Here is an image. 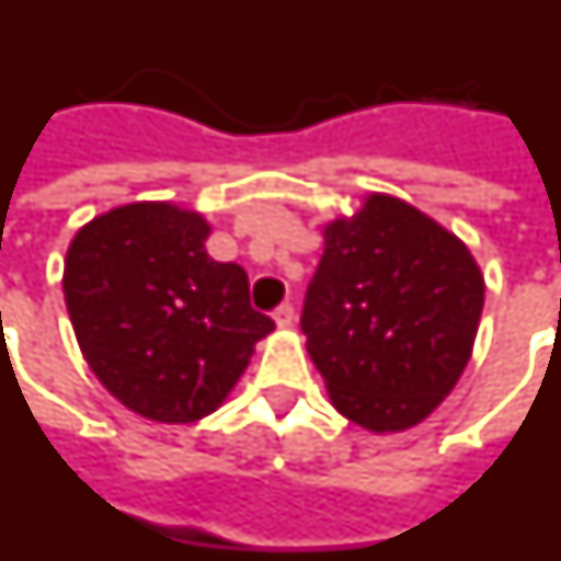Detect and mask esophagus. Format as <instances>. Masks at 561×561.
I'll list each match as a JSON object with an SVG mask.
<instances>
[{
	"label": "esophagus",
	"mask_w": 561,
	"mask_h": 561,
	"mask_svg": "<svg viewBox=\"0 0 561 561\" xmlns=\"http://www.w3.org/2000/svg\"><path fill=\"white\" fill-rule=\"evenodd\" d=\"M273 319H276V324H279V328H290V324H294V319H296L294 305L282 302L279 308L273 310Z\"/></svg>",
	"instance_id": "obj_1"
}]
</instances>
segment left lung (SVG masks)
Instances as JSON below:
<instances>
[{
	"label": "left lung",
	"instance_id": "1",
	"mask_svg": "<svg viewBox=\"0 0 561 561\" xmlns=\"http://www.w3.org/2000/svg\"><path fill=\"white\" fill-rule=\"evenodd\" d=\"M482 305L468 244L408 202L370 193L324 225L302 333L333 408L365 431L397 433L456 388Z\"/></svg>",
	"mask_w": 561,
	"mask_h": 561
}]
</instances>
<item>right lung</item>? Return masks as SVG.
<instances>
[{"instance_id":"add662e5","label":"right lung","mask_w":561,"mask_h":561,"mask_svg":"<svg viewBox=\"0 0 561 561\" xmlns=\"http://www.w3.org/2000/svg\"><path fill=\"white\" fill-rule=\"evenodd\" d=\"M208 219L130 202L77 230L62 290L84 362L128 411L182 425L214 413L273 319L251 308L248 273L205 251Z\"/></svg>"}]
</instances>
